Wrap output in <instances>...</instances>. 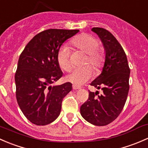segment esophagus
Masks as SVG:
<instances>
[{
	"instance_id": "esophagus-1",
	"label": "esophagus",
	"mask_w": 148,
	"mask_h": 148,
	"mask_svg": "<svg viewBox=\"0 0 148 148\" xmlns=\"http://www.w3.org/2000/svg\"><path fill=\"white\" fill-rule=\"evenodd\" d=\"M73 90H78V89H80V87L77 86V85H73Z\"/></svg>"
}]
</instances>
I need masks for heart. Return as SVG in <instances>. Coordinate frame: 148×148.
Wrapping results in <instances>:
<instances>
[{"instance_id":"1","label":"heart","mask_w":148,"mask_h":148,"mask_svg":"<svg viewBox=\"0 0 148 148\" xmlns=\"http://www.w3.org/2000/svg\"><path fill=\"white\" fill-rule=\"evenodd\" d=\"M72 43L76 48L87 54L83 65L90 63L95 71L101 68L103 63V54L99 50V41L96 38L89 34H82L73 39ZM57 60L60 68L64 71L71 70L69 50L66 45L62 46L58 52ZM92 68L89 65H85L74 69L65 78L68 82L80 85L88 81L92 77Z\"/></svg>"}]
</instances>
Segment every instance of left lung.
<instances>
[{
    "label": "left lung",
    "instance_id": "left-lung-1",
    "mask_svg": "<svg viewBox=\"0 0 148 148\" xmlns=\"http://www.w3.org/2000/svg\"><path fill=\"white\" fill-rule=\"evenodd\" d=\"M99 36L106 53L101 73L90 85L103 90L97 95L89 91L88 100L80 107V114L88 123L104 126L112 123L123 110L129 91L130 70L127 56L113 35L106 29L92 28Z\"/></svg>",
    "mask_w": 148,
    "mask_h": 148
}]
</instances>
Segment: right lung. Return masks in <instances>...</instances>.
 I'll list each match as a JSON object with an SVG mask.
<instances>
[{"label": "right lung", "instance_id": "obj_1", "mask_svg": "<svg viewBox=\"0 0 148 148\" xmlns=\"http://www.w3.org/2000/svg\"><path fill=\"white\" fill-rule=\"evenodd\" d=\"M79 30L48 29L35 36L18 60L15 75L16 99L26 118L37 125L51 123L59 116L64 97L72 84L51 85L63 75L58 52Z\"/></svg>", "mask_w": 148, "mask_h": 148}]
</instances>
